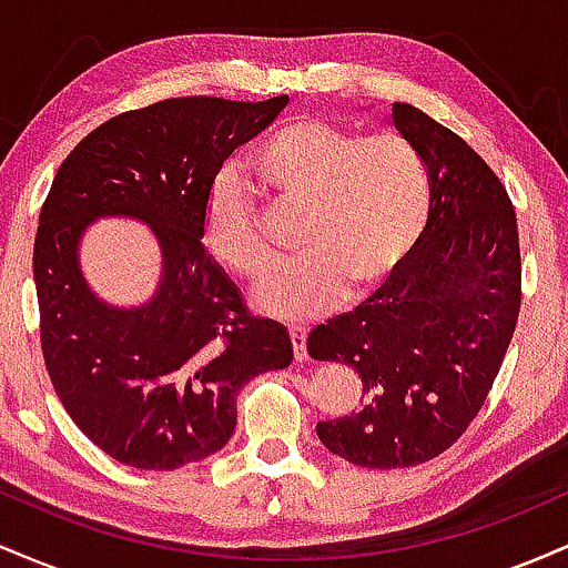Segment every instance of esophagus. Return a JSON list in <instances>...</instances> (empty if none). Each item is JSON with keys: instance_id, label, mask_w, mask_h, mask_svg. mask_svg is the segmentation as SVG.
Segmentation results:
<instances>
[{"instance_id": "obj_1", "label": "esophagus", "mask_w": 568, "mask_h": 568, "mask_svg": "<svg viewBox=\"0 0 568 568\" xmlns=\"http://www.w3.org/2000/svg\"><path fill=\"white\" fill-rule=\"evenodd\" d=\"M288 334H291L293 355H296V361H306V328L304 325H291Z\"/></svg>"}]
</instances>
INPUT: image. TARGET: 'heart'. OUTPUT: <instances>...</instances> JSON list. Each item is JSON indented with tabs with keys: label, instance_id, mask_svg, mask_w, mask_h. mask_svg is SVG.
<instances>
[{
	"label": "heart",
	"instance_id": "obj_1",
	"mask_svg": "<svg viewBox=\"0 0 568 568\" xmlns=\"http://www.w3.org/2000/svg\"><path fill=\"white\" fill-rule=\"evenodd\" d=\"M251 171L272 197L304 211L298 264L258 285L266 315L302 321L342 304L352 288H379L425 237L433 184L427 162L397 133L357 135L315 116L272 130L253 149ZM202 234L232 275L258 280L277 262L251 189L221 173L207 189Z\"/></svg>",
	"mask_w": 568,
	"mask_h": 568
}]
</instances>
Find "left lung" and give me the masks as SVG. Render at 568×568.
I'll list each match as a JSON object with an SVG mask.
<instances>
[{
    "label": "left lung",
    "instance_id": "left-lung-1",
    "mask_svg": "<svg viewBox=\"0 0 568 568\" xmlns=\"http://www.w3.org/2000/svg\"><path fill=\"white\" fill-rule=\"evenodd\" d=\"M393 125L427 162L425 237L387 285L306 338L315 361L355 368L366 393L349 416L317 422V438L371 470L422 465L465 433L520 310L518 224L505 186L459 135L410 103H393Z\"/></svg>",
    "mask_w": 568,
    "mask_h": 568
}]
</instances>
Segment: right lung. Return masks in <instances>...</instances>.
Instances as JSON below:
<instances>
[{
	"label": "right lung",
	"instance_id": "1",
	"mask_svg": "<svg viewBox=\"0 0 568 568\" xmlns=\"http://www.w3.org/2000/svg\"><path fill=\"white\" fill-rule=\"evenodd\" d=\"M285 103L171 98L112 116L58 168L34 240L44 366L74 425L122 465L179 470L216 454L237 425L240 389L291 366L288 331L247 315L202 245L221 165ZM101 217L139 220L159 240L146 303L109 305L83 280L79 245Z\"/></svg>",
	"mask_w": 568,
	"mask_h": 568
}]
</instances>
